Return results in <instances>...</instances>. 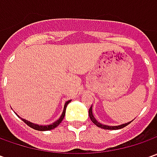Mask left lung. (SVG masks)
<instances>
[{
	"instance_id": "obj_1",
	"label": "left lung",
	"mask_w": 157,
	"mask_h": 157,
	"mask_svg": "<svg viewBox=\"0 0 157 157\" xmlns=\"http://www.w3.org/2000/svg\"><path fill=\"white\" fill-rule=\"evenodd\" d=\"M89 117L91 119V121L94 122L97 127H99L100 128H103V129H108V130H116V129H121V128H123L124 127L128 126V124L131 123V121L129 122H127V123L121 124V125H118V126H107V125H104V124L100 123L95 117H94V113H93V105H91L90 109H89Z\"/></svg>"
}]
</instances>
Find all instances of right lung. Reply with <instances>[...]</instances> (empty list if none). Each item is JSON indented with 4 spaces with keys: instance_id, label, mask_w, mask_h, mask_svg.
Instances as JSON below:
<instances>
[{
    "instance_id": "add662e5",
    "label": "right lung",
    "mask_w": 157,
    "mask_h": 157,
    "mask_svg": "<svg viewBox=\"0 0 157 157\" xmlns=\"http://www.w3.org/2000/svg\"><path fill=\"white\" fill-rule=\"evenodd\" d=\"M71 101V100H68V101H66V102H65L64 106H63V113H62L61 116L59 117V119H58L57 121H55V122H53V123L50 124V125H44V126H43V125H38V124L32 123V122L29 121H27V120H24V119H22V118H21V121H22L23 122H25V123L27 124L29 127H30L31 128H34V129H36V130H38V131H48V130H52L53 129V128H55L56 127H57L59 124L61 123V121H63V117H64V115H65L66 106H67V105L69 104ZM16 115H17V114H16Z\"/></svg>"
}]
</instances>
